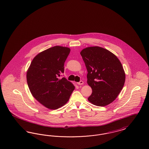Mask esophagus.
Instances as JSON below:
<instances>
[{
  "label": "esophagus",
  "mask_w": 149,
  "mask_h": 149,
  "mask_svg": "<svg viewBox=\"0 0 149 149\" xmlns=\"http://www.w3.org/2000/svg\"><path fill=\"white\" fill-rule=\"evenodd\" d=\"M77 84L78 85H83L84 84V82L82 80H81V81H80L79 82L77 83Z\"/></svg>",
  "instance_id": "esophagus-1"
}]
</instances>
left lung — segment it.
<instances>
[{
	"instance_id": "left-lung-1",
	"label": "left lung",
	"mask_w": 149,
	"mask_h": 149,
	"mask_svg": "<svg viewBox=\"0 0 149 149\" xmlns=\"http://www.w3.org/2000/svg\"><path fill=\"white\" fill-rule=\"evenodd\" d=\"M80 54L86 66L87 83L92 89L88 100L105 107L114 101L124 85L125 73L119 59L104 48H85Z\"/></svg>"
}]
</instances>
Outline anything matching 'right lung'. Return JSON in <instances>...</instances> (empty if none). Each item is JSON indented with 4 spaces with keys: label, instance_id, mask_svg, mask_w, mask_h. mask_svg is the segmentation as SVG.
I'll return each mask as SVG.
<instances>
[{
    "label": "right lung",
    "instance_id": "right-lung-1",
    "mask_svg": "<svg viewBox=\"0 0 149 149\" xmlns=\"http://www.w3.org/2000/svg\"><path fill=\"white\" fill-rule=\"evenodd\" d=\"M70 52V48L60 46L49 48L36 55L26 72L32 95L49 109L64 105L75 89L66 78H59L64 72V63Z\"/></svg>",
    "mask_w": 149,
    "mask_h": 149
}]
</instances>
